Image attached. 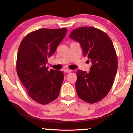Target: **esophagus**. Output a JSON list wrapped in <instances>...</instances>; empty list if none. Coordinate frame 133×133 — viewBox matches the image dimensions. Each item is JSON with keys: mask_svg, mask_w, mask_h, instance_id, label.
Instances as JSON below:
<instances>
[{"mask_svg": "<svg viewBox=\"0 0 133 133\" xmlns=\"http://www.w3.org/2000/svg\"><path fill=\"white\" fill-rule=\"evenodd\" d=\"M64 71L65 72H67V73H69L71 72L72 71L71 69H65L64 70Z\"/></svg>", "mask_w": 133, "mask_h": 133, "instance_id": "34e87169", "label": "esophagus"}]
</instances>
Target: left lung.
Segmentation results:
<instances>
[{
    "mask_svg": "<svg viewBox=\"0 0 133 133\" xmlns=\"http://www.w3.org/2000/svg\"><path fill=\"white\" fill-rule=\"evenodd\" d=\"M69 37L79 42L84 56L92 64L89 72L77 71V95L86 103H97L109 92L117 72V58L112 41L107 34L93 27L76 29Z\"/></svg>",
    "mask_w": 133,
    "mask_h": 133,
    "instance_id": "1",
    "label": "left lung"
}]
</instances>
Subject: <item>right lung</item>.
Wrapping results in <instances>:
<instances>
[{
    "label": "right lung",
    "mask_w": 133,
    "mask_h": 133,
    "mask_svg": "<svg viewBox=\"0 0 133 133\" xmlns=\"http://www.w3.org/2000/svg\"><path fill=\"white\" fill-rule=\"evenodd\" d=\"M66 32L65 28L41 29L27 34L19 45L17 73L29 96L41 104L51 103L60 92L63 72L49 71L46 64Z\"/></svg>",
    "instance_id": "obj_1"
}]
</instances>
